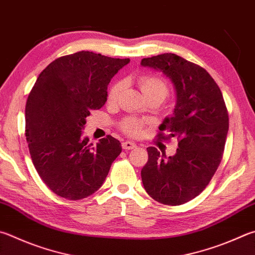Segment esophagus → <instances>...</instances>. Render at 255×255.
I'll use <instances>...</instances> for the list:
<instances>
[{
    "mask_svg": "<svg viewBox=\"0 0 255 255\" xmlns=\"http://www.w3.org/2000/svg\"><path fill=\"white\" fill-rule=\"evenodd\" d=\"M122 147H123V149H132V148H135L136 147V143L135 142H132V141H129V140H126V141H124L123 143H122Z\"/></svg>",
    "mask_w": 255,
    "mask_h": 255,
    "instance_id": "obj_1",
    "label": "esophagus"
}]
</instances>
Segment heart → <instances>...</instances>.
<instances>
[{
    "mask_svg": "<svg viewBox=\"0 0 255 255\" xmlns=\"http://www.w3.org/2000/svg\"><path fill=\"white\" fill-rule=\"evenodd\" d=\"M138 85H139L140 89L142 91L143 96L147 99L149 98H159L163 100L168 94V88L166 85L165 80L156 75H142L138 78ZM124 89V82L117 81L110 87L108 92V99L109 101H116L118 97L122 94ZM123 130L128 133V135L135 136L140 133L142 129V123L139 120L133 118H126L120 125Z\"/></svg>",
    "mask_w": 255,
    "mask_h": 255,
    "instance_id": "obj_1",
    "label": "heart"
}]
</instances>
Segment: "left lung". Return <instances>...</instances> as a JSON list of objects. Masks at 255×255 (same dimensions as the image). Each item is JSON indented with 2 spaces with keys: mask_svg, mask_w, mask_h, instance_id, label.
Here are the masks:
<instances>
[{
  "mask_svg": "<svg viewBox=\"0 0 255 255\" xmlns=\"http://www.w3.org/2000/svg\"><path fill=\"white\" fill-rule=\"evenodd\" d=\"M141 66L160 70L173 82L176 106L160 131L177 137L174 156L148 147L141 169L146 192L165 205H182L204 191L223 157L229 114L219 86L204 68L174 53L141 60ZM159 133L158 136H163Z\"/></svg>",
  "mask_w": 255,
  "mask_h": 255,
  "instance_id": "left-lung-1",
  "label": "left lung"
}]
</instances>
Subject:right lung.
I'll use <instances>...</instances> for the list:
<instances>
[{"instance_id": "add662e5", "label": "right lung", "mask_w": 255, "mask_h": 255, "mask_svg": "<svg viewBox=\"0 0 255 255\" xmlns=\"http://www.w3.org/2000/svg\"><path fill=\"white\" fill-rule=\"evenodd\" d=\"M129 59L80 51L40 73L25 106V137L34 167L54 194L71 201L98 191L122 152L113 136L95 146L82 138L86 118L107 101L112 78Z\"/></svg>"}]
</instances>
